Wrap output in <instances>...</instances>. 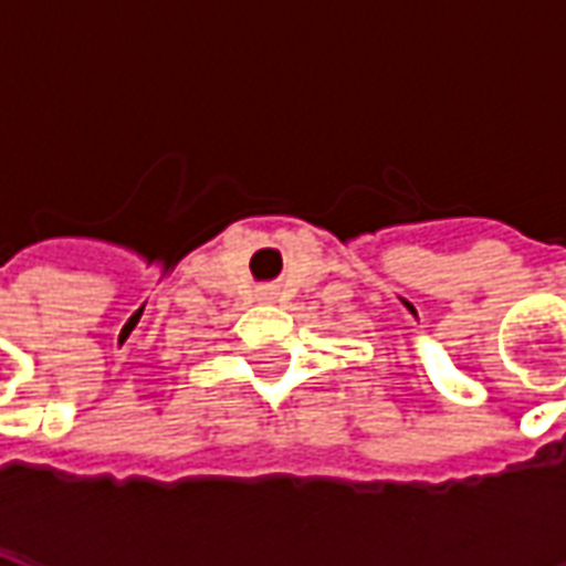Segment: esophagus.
I'll list each match as a JSON object with an SVG mask.
<instances>
[{"instance_id": "34e87169", "label": "esophagus", "mask_w": 566, "mask_h": 566, "mask_svg": "<svg viewBox=\"0 0 566 566\" xmlns=\"http://www.w3.org/2000/svg\"><path fill=\"white\" fill-rule=\"evenodd\" d=\"M258 300L260 303H275V291H272V287H260Z\"/></svg>"}]
</instances>
